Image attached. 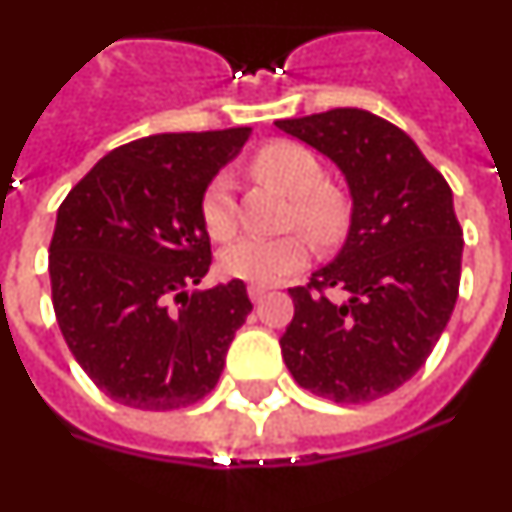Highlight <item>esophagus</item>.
I'll use <instances>...</instances> for the list:
<instances>
[{
	"label": "esophagus",
	"mask_w": 512,
	"mask_h": 512,
	"mask_svg": "<svg viewBox=\"0 0 512 512\" xmlns=\"http://www.w3.org/2000/svg\"><path fill=\"white\" fill-rule=\"evenodd\" d=\"M266 292H269V289L261 287V284H251V287H248V297H251L253 302H261V300H264Z\"/></svg>",
	"instance_id": "obj_1"
}]
</instances>
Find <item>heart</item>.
Segmentation results:
<instances>
[{
    "mask_svg": "<svg viewBox=\"0 0 512 512\" xmlns=\"http://www.w3.org/2000/svg\"><path fill=\"white\" fill-rule=\"evenodd\" d=\"M253 169L264 179L282 187L292 202V223L305 230L312 241L333 243L346 230L348 207L343 194L325 184L323 166L310 148L292 140H274L253 156ZM200 217L207 233L215 241H225L235 233L233 182L228 174H217L207 184L200 202ZM307 259V246L300 235L282 238H256L246 235L230 243L220 253V269L225 277L251 284H277Z\"/></svg>",
    "mask_w": 512,
    "mask_h": 512,
    "instance_id": "b5f03b06",
    "label": "heart"
}]
</instances>
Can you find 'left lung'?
Instances as JSON below:
<instances>
[{
  "instance_id": "left-lung-1",
  "label": "left lung",
  "mask_w": 512,
  "mask_h": 512,
  "mask_svg": "<svg viewBox=\"0 0 512 512\" xmlns=\"http://www.w3.org/2000/svg\"><path fill=\"white\" fill-rule=\"evenodd\" d=\"M346 176L351 228L305 287L279 338L295 382L333 402H372L415 377L454 312L461 225L451 187L397 125L356 107L277 120Z\"/></svg>"
}]
</instances>
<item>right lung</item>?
Segmentation results:
<instances>
[{"label":"right lung","mask_w":512,"mask_h":512,"mask_svg":"<svg viewBox=\"0 0 512 512\" xmlns=\"http://www.w3.org/2000/svg\"><path fill=\"white\" fill-rule=\"evenodd\" d=\"M251 128L161 133L99 158L58 207L53 310L71 354L107 397L151 413L215 390L246 284L192 292L212 264L200 202Z\"/></svg>","instance_id":"right-lung-1"}]
</instances>
